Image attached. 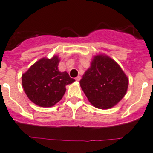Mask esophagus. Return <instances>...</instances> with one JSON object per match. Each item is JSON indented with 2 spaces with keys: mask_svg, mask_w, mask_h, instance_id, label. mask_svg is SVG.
<instances>
[{
  "mask_svg": "<svg viewBox=\"0 0 153 153\" xmlns=\"http://www.w3.org/2000/svg\"><path fill=\"white\" fill-rule=\"evenodd\" d=\"M80 79H81L80 76H78V77H76V78H75V80L78 81V82H79V81H80Z\"/></svg>",
  "mask_w": 153,
  "mask_h": 153,
  "instance_id": "esophagus-1",
  "label": "esophagus"
}]
</instances>
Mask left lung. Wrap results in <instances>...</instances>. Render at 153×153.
Listing matches in <instances>:
<instances>
[{
  "label": "left lung",
  "mask_w": 153,
  "mask_h": 153,
  "mask_svg": "<svg viewBox=\"0 0 153 153\" xmlns=\"http://www.w3.org/2000/svg\"><path fill=\"white\" fill-rule=\"evenodd\" d=\"M80 86L92 106L106 110L124 98L128 78L114 59L98 54L93 57L90 67L83 74Z\"/></svg>",
  "instance_id": "8db88e82"
}]
</instances>
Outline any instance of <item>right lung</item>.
Wrapping results in <instances>:
<instances>
[{
	"label": "right lung",
	"mask_w": 153,
	"mask_h": 153,
	"mask_svg": "<svg viewBox=\"0 0 153 153\" xmlns=\"http://www.w3.org/2000/svg\"><path fill=\"white\" fill-rule=\"evenodd\" d=\"M60 58L54 55L52 58L39 59L22 75L23 89L33 103L41 107H51L62 99L67 85L74 79L68 72L58 70Z\"/></svg>",
	"instance_id": "add662e5"
}]
</instances>
